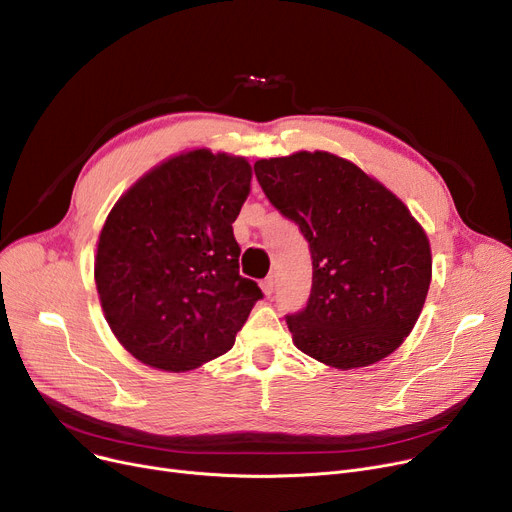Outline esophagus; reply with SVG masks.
<instances>
[{
	"label": "esophagus",
	"mask_w": 512,
	"mask_h": 512,
	"mask_svg": "<svg viewBox=\"0 0 512 512\" xmlns=\"http://www.w3.org/2000/svg\"><path fill=\"white\" fill-rule=\"evenodd\" d=\"M274 288H276V280H274V276L265 278V280L261 282V290L265 292V297H272V294H274Z\"/></svg>",
	"instance_id": "obj_1"
}]
</instances>
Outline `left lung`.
Masks as SVG:
<instances>
[{
  "label": "left lung",
  "mask_w": 512,
  "mask_h": 512,
  "mask_svg": "<svg viewBox=\"0 0 512 512\" xmlns=\"http://www.w3.org/2000/svg\"><path fill=\"white\" fill-rule=\"evenodd\" d=\"M255 176L299 224L313 259L307 307L286 317L294 346L342 371L392 355L415 328L432 282L429 238L409 207L328 151L259 159Z\"/></svg>",
  "instance_id": "8db88e82"
}]
</instances>
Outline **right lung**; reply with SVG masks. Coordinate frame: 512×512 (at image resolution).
I'll return each instance as SVG.
<instances>
[{
  "mask_svg": "<svg viewBox=\"0 0 512 512\" xmlns=\"http://www.w3.org/2000/svg\"><path fill=\"white\" fill-rule=\"evenodd\" d=\"M251 178L245 157L193 149L161 161L112 207L95 284L105 321L134 359L182 373L232 348L263 297L238 274L232 232Z\"/></svg>",
  "mask_w": 512,
  "mask_h": 512,
  "instance_id": "1",
  "label": "right lung"
}]
</instances>
